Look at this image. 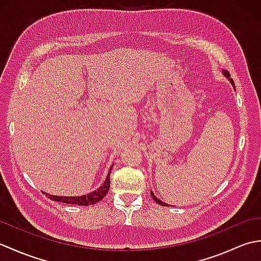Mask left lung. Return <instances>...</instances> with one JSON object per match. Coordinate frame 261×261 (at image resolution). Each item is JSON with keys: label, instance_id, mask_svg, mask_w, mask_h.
Returning <instances> with one entry per match:
<instances>
[{"label": "left lung", "instance_id": "1", "mask_svg": "<svg viewBox=\"0 0 261 261\" xmlns=\"http://www.w3.org/2000/svg\"><path fill=\"white\" fill-rule=\"evenodd\" d=\"M222 73H223V75L226 77V79H228L229 81H230V83H231V84H232V86H233L234 87V90H236V86H234V82H233V80H232V79H230V73H229V71L228 70H222ZM150 194H151V196H152V199H153V201L154 202H156V203H158V204H160V205H163V206H168V205L167 204H166L165 202H163V201H160V199H158L156 196H154V194L152 193V192H150Z\"/></svg>", "mask_w": 261, "mask_h": 261}]
</instances>
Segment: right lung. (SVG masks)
<instances>
[{"label": "right lung", "instance_id": "right-lung-1", "mask_svg": "<svg viewBox=\"0 0 261 261\" xmlns=\"http://www.w3.org/2000/svg\"><path fill=\"white\" fill-rule=\"evenodd\" d=\"M113 165L111 166V168L109 170V174L105 178L104 182L102 186H99L97 190L94 192H91L86 194V195H82V196H56V195H50V194H47L43 192V194H46V196L48 198H50L51 201H56V202H63L66 204H75V205H83V206H87V205H93L96 204L97 202L101 201L104 196L107 195L109 190H110V174L111 170H112Z\"/></svg>", "mask_w": 261, "mask_h": 261}]
</instances>
